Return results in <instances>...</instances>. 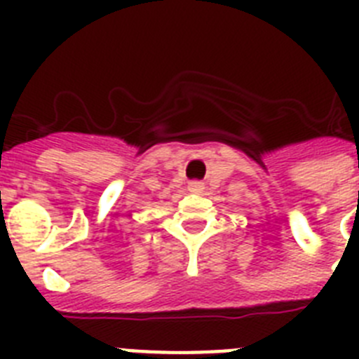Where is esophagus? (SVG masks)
I'll use <instances>...</instances> for the list:
<instances>
[{
	"mask_svg": "<svg viewBox=\"0 0 359 359\" xmlns=\"http://www.w3.org/2000/svg\"><path fill=\"white\" fill-rule=\"evenodd\" d=\"M189 190L190 192H196V194H199V192H203V190H205V183L198 182V180H194V182H189Z\"/></svg>",
	"mask_w": 359,
	"mask_h": 359,
	"instance_id": "obj_1",
	"label": "esophagus"
}]
</instances>
